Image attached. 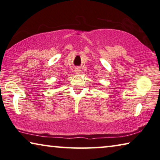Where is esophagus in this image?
<instances>
[{"instance_id": "1", "label": "esophagus", "mask_w": 160, "mask_h": 160, "mask_svg": "<svg viewBox=\"0 0 160 160\" xmlns=\"http://www.w3.org/2000/svg\"><path fill=\"white\" fill-rule=\"evenodd\" d=\"M74 72L77 74H81V69H79V68H76L75 70H74Z\"/></svg>"}]
</instances>
